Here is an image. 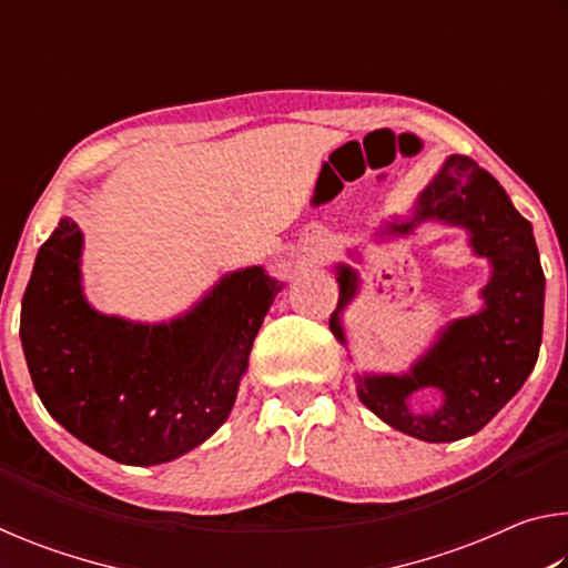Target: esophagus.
<instances>
[{"label": "esophagus", "instance_id": "obj_1", "mask_svg": "<svg viewBox=\"0 0 568 568\" xmlns=\"http://www.w3.org/2000/svg\"><path fill=\"white\" fill-rule=\"evenodd\" d=\"M325 255H328V243H325V240L321 237L318 243H315V245L311 247V257H315V261H323Z\"/></svg>", "mask_w": 568, "mask_h": 568}]
</instances>
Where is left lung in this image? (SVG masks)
Masks as SVG:
<instances>
[{"instance_id":"left-lung-1","label":"left lung","mask_w":568,"mask_h":568,"mask_svg":"<svg viewBox=\"0 0 568 568\" xmlns=\"http://www.w3.org/2000/svg\"><path fill=\"white\" fill-rule=\"evenodd\" d=\"M420 220H444L470 230V245L494 263L484 287L486 311L456 321L436 348L413 365L408 376H358V398L396 430L430 444L478 434L511 400L534 371L544 331L546 277L538 261L531 223L511 205L498 180L476 160L454 155L420 192L416 217L388 225L386 233H410ZM338 307L331 331L345 343L338 313L355 295L351 267H338ZM438 387L445 403L434 414H413L407 396Z\"/></svg>"}]
</instances>
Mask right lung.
Instances as JSON below:
<instances>
[{
  "label": "right lung",
  "mask_w": 568,
  "mask_h": 568,
  "mask_svg": "<svg viewBox=\"0 0 568 568\" xmlns=\"http://www.w3.org/2000/svg\"><path fill=\"white\" fill-rule=\"evenodd\" d=\"M82 233L62 217L34 261L19 335L54 420L118 464L187 454L233 410L247 355L281 285L247 267L168 325L108 318L84 303Z\"/></svg>",
  "instance_id": "1"
}]
</instances>
